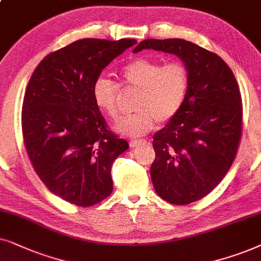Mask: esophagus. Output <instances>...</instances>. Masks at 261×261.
<instances>
[{
  "instance_id": "esophagus-1",
  "label": "esophagus",
  "mask_w": 261,
  "mask_h": 261,
  "mask_svg": "<svg viewBox=\"0 0 261 261\" xmlns=\"http://www.w3.org/2000/svg\"><path fill=\"white\" fill-rule=\"evenodd\" d=\"M144 144H147V141H145V140H134V141H130V147L131 148L137 147V145H144Z\"/></svg>"
}]
</instances>
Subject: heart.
<instances>
[{
    "instance_id": "obj_1",
    "label": "heart",
    "mask_w": 261,
    "mask_h": 261,
    "mask_svg": "<svg viewBox=\"0 0 261 261\" xmlns=\"http://www.w3.org/2000/svg\"><path fill=\"white\" fill-rule=\"evenodd\" d=\"M123 85L138 90L134 109L136 112L119 120L116 130L126 136H141L154 127L155 121L167 124L174 119L185 102L190 74L185 63L137 58L120 70ZM96 106L111 119L121 113L120 86L106 76H99L93 85Z\"/></svg>"
}]
</instances>
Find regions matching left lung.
<instances>
[{
  "mask_svg": "<svg viewBox=\"0 0 261 261\" xmlns=\"http://www.w3.org/2000/svg\"><path fill=\"white\" fill-rule=\"evenodd\" d=\"M144 48L176 55L189 69L186 100L154 135L150 175L156 193L175 205L207 196L234 162L242 135V100L234 74L220 56L184 39H145Z\"/></svg>",
  "mask_w": 261,
  "mask_h": 261,
  "instance_id": "obj_1",
  "label": "left lung"
}]
</instances>
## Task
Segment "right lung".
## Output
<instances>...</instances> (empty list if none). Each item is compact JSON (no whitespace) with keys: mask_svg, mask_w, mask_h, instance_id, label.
<instances>
[{"mask_svg":"<svg viewBox=\"0 0 261 261\" xmlns=\"http://www.w3.org/2000/svg\"><path fill=\"white\" fill-rule=\"evenodd\" d=\"M135 39H87L48 54L31 76L21 127L34 171L52 193L74 205H95L112 193L111 168L128 143L107 126L93 85Z\"/></svg>","mask_w":261,"mask_h":261,"instance_id":"1","label":"right lung"}]
</instances>
